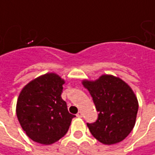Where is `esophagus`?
I'll return each instance as SVG.
<instances>
[{"label": "esophagus", "instance_id": "obj_1", "mask_svg": "<svg viewBox=\"0 0 155 155\" xmlns=\"http://www.w3.org/2000/svg\"><path fill=\"white\" fill-rule=\"evenodd\" d=\"M77 116H78V117H82V116H83V113H82L81 111H79V112L77 114Z\"/></svg>", "mask_w": 155, "mask_h": 155}]
</instances>
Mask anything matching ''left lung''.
<instances>
[{
	"mask_svg": "<svg viewBox=\"0 0 155 155\" xmlns=\"http://www.w3.org/2000/svg\"><path fill=\"white\" fill-rule=\"evenodd\" d=\"M98 112L93 123H87L90 132L100 142L111 145L124 140L134 128L138 101L122 79L104 75L95 82L84 81Z\"/></svg>",
	"mask_w": 155,
	"mask_h": 155,
	"instance_id": "left-lung-1",
	"label": "left lung"
}]
</instances>
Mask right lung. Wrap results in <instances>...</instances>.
<instances>
[{
	"mask_svg": "<svg viewBox=\"0 0 155 155\" xmlns=\"http://www.w3.org/2000/svg\"><path fill=\"white\" fill-rule=\"evenodd\" d=\"M64 82L54 73L45 74L23 88L16 114L27 136L40 144L56 142L67 133L74 115L61 97Z\"/></svg>",
	"mask_w": 155,
	"mask_h": 155,
	"instance_id": "right-lung-1",
	"label": "right lung"
}]
</instances>
